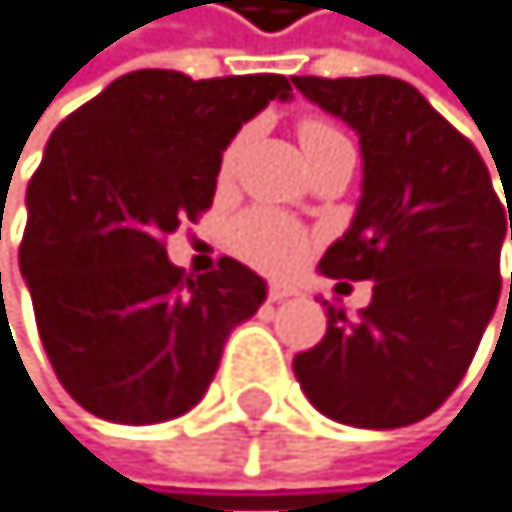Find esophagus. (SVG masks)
Segmentation results:
<instances>
[{
    "label": "esophagus",
    "mask_w": 512,
    "mask_h": 512,
    "mask_svg": "<svg viewBox=\"0 0 512 512\" xmlns=\"http://www.w3.org/2000/svg\"><path fill=\"white\" fill-rule=\"evenodd\" d=\"M287 297H294V287H287V284H271V287H267V300H271V303H281Z\"/></svg>",
    "instance_id": "1"
}]
</instances>
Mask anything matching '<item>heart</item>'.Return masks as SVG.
I'll list each match as a JSON object with an SVG mask.
<instances>
[{"instance_id":"obj_1","label":"heart","mask_w":512,"mask_h":512,"mask_svg":"<svg viewBox=\"0 0 512 512\" xmlns=\"http://www.w3.org/2000/svg\"><path fill=\"white\" fill-rule=\"evenodd\" d=\"M330 136H340V130H336L333 123H326V120H303L300 123L303 150L330 140ZM241 146H245V136H235V140L228 143V150L222 153V166H218V176L222 179L231 176ZM303 245H307V235H303L290 218L267 212V209L245 212L235 225H231V248H235L245 261L264 267V271H284V267H290L300 258Z\"/></svg>"}]
</instances>
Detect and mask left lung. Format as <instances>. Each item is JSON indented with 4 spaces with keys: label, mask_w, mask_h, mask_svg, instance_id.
I'll return each instance as SVG.
<instances>
[{
    "label": "left lung",
    "mask_w": 512,
    "mask_h": 512,
    "mask_svg": "<svg viewBox=\"0 0 512 512\" xmlns=\"http://www.w3.org/2000/svg\"><path fill=\"white\" fill-rule=\"evenodd\" d=\"M294 84L362 146L356 218L320 271L372 281L359 320L326 303V336L294 356V376L333 421L415 425L457 389L497 310L510 195L503 205L474 143L412 84L385 74Z\"/></svg>",
    "instance_id": "1"
}]
</instances>
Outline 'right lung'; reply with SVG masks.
Listing matches in <instances>:
<instances>
[{
    "instance_id": "add662e5",
    "label": "right lung",
    "mask_w": 512,
    "mask_h": 512,
    "mask_svg": "<svg viewBox=\"0 0 512 512\" xmlns=\"http://www.w3.org/2000/svg\"><path fill=\"white\" fill-rule=\"evenodd\" d=\"M284 74L130 71L58 123L28 182L19 267L41 346L77 405L120 425L186 415L267 290L235 258L186 277L166 235L212 205L222 150Z\"/></svg>"
}]
</instances>
